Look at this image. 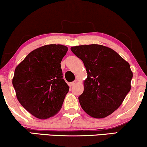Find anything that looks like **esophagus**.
Segmentation results:
<instances>
[{
	"label": "esophagus",
	"mask_w": 147,
	"mask_h": 147,
	"mask_svg": "<svg viewBox=\"0 0 147 147\" xmlns=\"http://www.w3.org/2000/svg\"><path fill=\"white\" fill-rule=\"evenodd\" d=\"M77 81H76V80H75V81H72V82L70 83V85H71V86H73V85L77 84Z\"/></svg>",
	"instance_id": "34e87169"
}]
</instances>
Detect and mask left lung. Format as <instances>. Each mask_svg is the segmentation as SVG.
<instances>
[{
	"label": "left lung",
	"mask_w": 147,
	"mask_h": 147,
	"mask_svg": "<svg viewBox=\"0 0 147 147\" xmlns=\"http://www.w3.org/2000/svg\"><path fill=\"white\" fill-rule=\"evenodd\" d=\"M70 49L83 61L87 73L84 91L79 97L81 108L96 119L112 114L130 91L133 73L129 63L101 45H79Z\"/></svg>",
	"instance_id": "obj_1"
}]
</instances>
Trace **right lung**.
Wrapping results in <instances>:
<instances>
[{
	"label": "right lung",
	"mask_w": 147,
	"mask_h": 147,
	"mask_svg": "<svg viewBox=\"0 0 147 147\" xmlns=\"http://www.w3.org/2000/svg\"><path fill=\"white\" fill-rule=\"evenodd\" d=\"M68 47L47 45L31 51L16 68L12 83L18 101L35 117L54 116L62 107L69 87L60 63Z\"/></svg>",
	"instance_id": "obj_1"
}]
</instances>
